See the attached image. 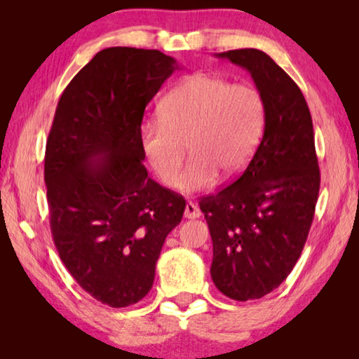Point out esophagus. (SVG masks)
<instances>
[{
    "label": "esophagus",
    "mask_w": 359,
    "mask_h": 359,
    "mask_svg": "<svg viewBox=\"0 0 359 359\" xmlns=\"http://www.w3.org/2000/svg\"><path fill=\"white\" fill-rule=\"evenodd\" d=\"M201 217V210L194 203L188 201L185 205V218H199Z\"/></svg>",
    "instance_id": "1"
}]
</instances>
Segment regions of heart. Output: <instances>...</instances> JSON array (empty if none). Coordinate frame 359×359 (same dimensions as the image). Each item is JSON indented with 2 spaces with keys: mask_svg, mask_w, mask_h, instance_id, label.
I'll return each instance as SVG.
<instances>
[{
  "mask_svg": "<svg viewBox=\"0 0 359 359\" xmlns=\"http://www.w3.org/2000/svg\"><path fill=\"white\" fill-rule=\"evenodd\" d=\"M266 107L253 85L198 72L182 81L160 102V118L141 125L145 161L163 184H177L186 149L194 155L179 181L185 191L210 187L218 177L244 171L258 147Z\"/></svg>",
  "mask_w": 359,
  "mask_h": 359,
  "instance_id": "obj_1",
  "label": "heart"
}]
</instances>
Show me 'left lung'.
<instances>
[{"instance_id": "obj_1", "label": "left lung", "mask_w": 359, "mask_h": 359, "mask_svg": "<svg viewBox=\"0 0 359 359\" xmlns=\"http://www.w3.org/2000/svg\"><path fill=\"white\" fill-rule=\"evenodd\" d=\"M217 57L250 72L266 117L244 172L199 199L214 244L210 276L231 299H259L290 276L311 231L320 191L313 125L299 87L264 52L238 48Z\"/></svg>"}]
</instances>
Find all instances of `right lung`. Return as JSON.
Instances as JSON below:
<instances>
[{"instance_id":"add662e5","label":"right lung","mask_w":359,"mask_h":359,"mask_svg":"<svg viewBox=\"0 0 359 359\" xmlns=\"http://www.w3.org/2000/svg\"><path fill=\"white\" fill-rule=\"evenodd\" d=\"M179 69L160 50L109 47L60 96L44 158L48 220L66 269L120 309L149 293L185 199L149 177L139 141L145 106Z\"/></svg>"}]
</instances>
